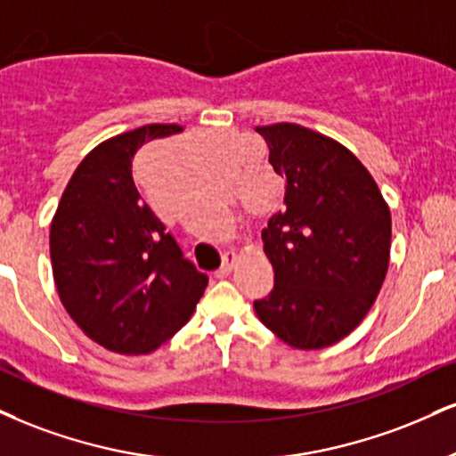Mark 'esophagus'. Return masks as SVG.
<instances>
[{
    "label": "esophagus",
    "mask_w": 456,
    "mask_h": 456,
    "mask_svg": "<svg viewBox=\"0 0 456 456\" xmlns=\"http://www.w3.org/2000/svg\"><path fill=\"white\" fill-rule=\"evenodd\" d=\"M235 263H238V255H235V252H232V250L224 252V255H223V265L216 270V276H218V278L229 276V273L233 272Z\"/></svg>",
    "instance_id": "esophagus-1"
}]
</instances>
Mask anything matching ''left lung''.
<instances>
[{"mask_svg":"<svg viewBox=\"0 0 456 456\" xmlns=\"http://www.w3.org/2000/svg\"><path fill=\"white\" fill-rule=\"evenodd\" d=\"M284 178V210L261 232L273 289L259 321L289 346L321 350L361 325L391 259V208L346 146L295 123L255 127Z\"/></svg>","mask_w":456,"mask_h":456,"instance_id":"obj_1","label":"left lung"}]
</instances>
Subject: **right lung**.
<instances>
[{
	"mask_svg": "<svg viewBox=\"0 0 456 456\" xmlns=\"http://www.w3.org/2000/svg\"><path fill=\"white\" fill-rule=\"evenodd\" d=\"M152 123L108 138L80 161L51 223L59 299L93 342L148 354L193 316L206 273L183 259L166 224L135 189L131 163L152 140L180 134Z\"/></svg>",
	"mask_w": 456,
	"mask_h": 456,
	"instance_id": "1",
	"label": "right lung"
}]
</instances>
